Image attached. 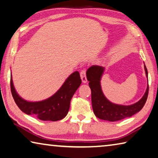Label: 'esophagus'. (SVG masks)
I'll list each match as a JSON object with an SVG mask.
<instances>
[{
	"instance_id": "obj_1",
	"label": "esophagus",
	"mask_w": 158,
	"mask_h": 158,
	"mask_svg": "<svg viewBox=\"0 0 158 158\" xmlns=\"http://www.w3.org/2000/svg\"><path fill=\"white\" fill-rule=\"evenodd\" d=\"M81 77L82 83H84V84L87 83V77H86V71H85V70H82L81 72Z\"/></svg>"
}]
</instances>
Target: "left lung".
Wrapping results in <instances>:
<instances>
[{"label": "left lung", "mask_w": 158, "mask_h": 158, "mask_svg": "<svg viewBox=\"0 0 158 158\" xmlns=\"http://www.w3.org/2000/svg\"><path fill=\"white\" fill-rule=\"evenodd\" d=\"M146 76L148 78V71L144 64ZM105 67L92 66L87 71V79L92 90V108L96 117L103 120L116 121L121 120L139 112L144 106L148 97V84L144 94L139 101L130 106H123L112 103L107 99L102 91L101 81L104 73Z\"/></svg>", "instance_id": "1"}]
</instances>
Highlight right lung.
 Listing matches in <instances>:
<instances>
[{"mask_svg":"<svg viewBox=\"0 0 158 158\" xmlns=\"http://www.w3.org/2000/svg\"><path fill=\"white\" fill-rule=\"evenodd\" d=\"M11 92L16 104L22 112L34 115L42 121H56L62 119L68 114L70 102L82 81L78 71L71 73L61 87L51 97L40 101H28L23 99L16 92L11 74Z\"/></svg>","mask_w":158,"mask_h":158,"instance_id":"right-lung-1","label":"right lung"}]
</instances>
